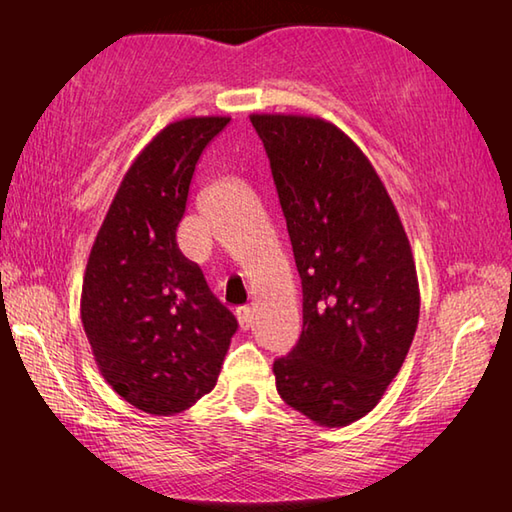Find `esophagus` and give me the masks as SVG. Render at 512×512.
Segmentation results:
<instances>
[{"label":"esophagus","instance_id":"obj_1","mask_svg":"<svg viewBox=\"0 0 512 512\" xmlns=\"http://www.w3.org/2000/svg\"><path fill=\"white\" fill-rule=\"evenodd\" d=\"M237 321H239V328H242V330H250V328H253V310H250V308H237Z\"/></svg>","mask_w":512,"mask_h":512}]
</instances>
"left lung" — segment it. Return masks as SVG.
I'll return each instance as SVG.
<instances>
[{
    "label": "left lung",
    "mask_w": 512,
    "mask_h": 512,
    "mask_svg": "<svg viewBox=\"0 0 512 512\" xmlns=\"http://www.w3.org/2000/svg\"><path fill=\"white\" fill-rule=\"evenodd\" d=\"M266 147L303 290V330L273 365L286 405L321 427L372 411L420 317L411 244L383 180L334 123L250 114Z\"/></svg>",
    "instance_id": "1"
}]
</instances>
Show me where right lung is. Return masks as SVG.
<instances>
[{"label":"right lung","instance_id":"1","mask_svg":"<svg viewBox=\"0 0 512 512\" xmlns=\"http://www.w3.org/2000/svg\"><path fill=\"white\" fill-rule=\"evenodd\" d=\"M228 116H191L149 140L94 239L81 321L99 372L140 411L173 416L215 387L237 321L180 253L195 165Z\"/></svg>","mask_w":512,"mask_h":512}]
</instances>
